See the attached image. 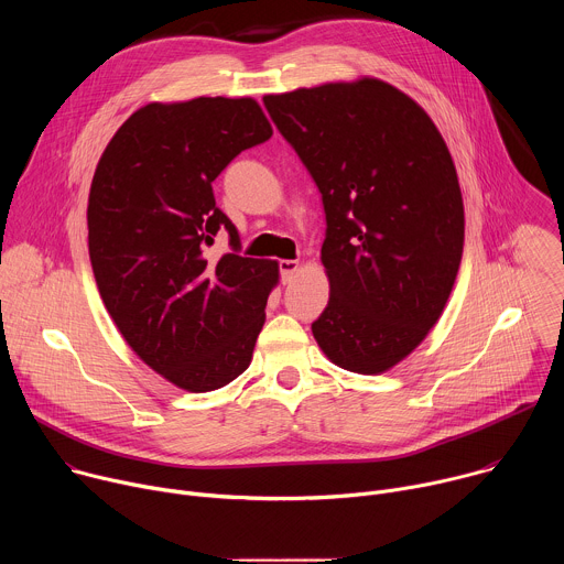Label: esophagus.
<instances>
[{
    "label": "esophagus",
    "mask_w": 564,
    "mask_h": 564,
    "mask_svg": "<svg viewBox=\"0 0 564 564\" xmlns=\"http://www.w3.org/2000/svg\"><path fill=\"white\" fill-rule=\"evenodd\" d=\"M296 270H299V261H290V259L279 261V272H281V281L283 283H290L294 279Z\"/></svg>",
    "instance_id": "34e87169"
}]
</instances>
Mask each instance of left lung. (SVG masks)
I'll use <instances>...</instances> for the list:
<instances>
[{"label":"left lung","mask_w":564,"mask_h":564,"mask_svg":"<svg viewBox=\"0 0 564 564\" xmlns=\"http://www.w3.org/2000/svg\"><path fill=\"white\" fill-rule=\"evenodd\" d=\"M263 105L326 212L330 301L312 335L339 368L383 372L424 341L457 276L464 205L448 147L415 100L372 77Z\"/></svg>","instance_id":"left-lung-1"}]
</instances>
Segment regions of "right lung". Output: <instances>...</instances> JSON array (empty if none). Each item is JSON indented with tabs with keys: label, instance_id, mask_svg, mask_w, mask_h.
Segmentation results:
<instances>
[{
	"label": "right lung",
	"instance_id": "right-lung-1",
	"mask_svg": "<svg viewBox=\"0 0 564 564\" xmlns=\"http://www.w3.org/2000/svg\"><path fill=\"white\" fill-rule=\"evenodd\" d=\"M272 127L252 98L147 105L111 138L89 194L100 296L133 352L172 383L207 392L252 361L276 261L240 257L212 183ZM218 230L230 252L208 248Z\"/></svg>",
	"mask_w": 564,
	"mask_h": 564
}]
</instances>
